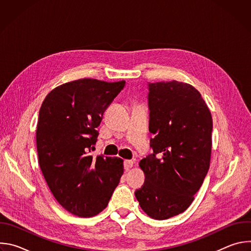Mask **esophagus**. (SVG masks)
Masks as SVG:
<instances>
[{
	"label": "esophagus",
	"instance_id": "1",
	"mask_svg": "<svg viewBox=\"0 0 251 251\" xmlns=\"http://www.w3.org/2000/svg\"><path fill=\"white\" fill-rule=\"evenodd\" d=\"M133 164L134 162L132 160H125L124 161V168L126 171H128L129 169H131L133 167Z\"/></svg>",
	"mask_w": 251,
	"mask_h": 251
}]
</instances>
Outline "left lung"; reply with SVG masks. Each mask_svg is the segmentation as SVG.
Masks as SVG:
<instances>
[{
	"label": "left lung",
	"instance_id": "1",
	"mask_svg": "<svg viewBox=\"0 0 251 251\" xmlns=\"http://www.w3.org/2000/svg\"><path fill=\"white\" fill-rule=\"evenodd\" d=\"M153 154L140 161L146 181L135 192L141 208L167 220L193 202L209 169L212 119L201 93L176 80L148 83Z\"/></svg>",
	"mask_w": 251,
	"mask_h": 251
}]
</instances>
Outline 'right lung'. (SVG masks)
<instances>
[{
	"label": "right lung",
	"mask_w": 251,
	"mask_h": 251,
	"mask_svg": "<svg viewBox=\"0 0 251 251\" xmlns=\"http://www.w3.org/2000/svg\"><path fill=\"white\" fill-rule=\"evenodd\" d=\"M83 78L64 83L45 98L37 126L39 163L55 200L70 213L102 211L123 175V160L89 155L103 113L125 86Z\"/></svg>",
	"instance_id": "right-lung-1"
}]
</instances>
